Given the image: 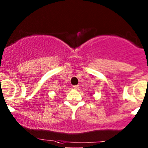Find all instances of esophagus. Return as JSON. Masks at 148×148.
<instances>
[{
	"label": "esophagus",
	"instance_id": "34e87169",
	"mask_svg": "<svg viewBox=\"0 0 148 148\" xmlns=\"http://www.w3.org/2000/svg\"><path fill=\"white\" fill-rule=\"evenodd\" d=\"M73 88L74 89H78L79 88V85H74V86H73Z\"/></svg>",
	"mask_w": 148,
	"mask_h": 148
}]
</instances>
